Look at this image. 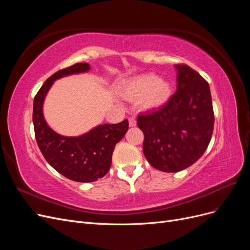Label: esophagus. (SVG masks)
<instances>
[{
    "label": "esophagus",
    "instance_id": "1",
    "mask_svg": "<svg viewBox=\"0 0 250 250\" xmlns=\"http://www.w3.org/2000/svg\"><path fill=\"white\" fill-rule=\"evenodd\" d=\"M128 122H129L130 127H134L135 125H137V120H135L134 117H130L129 119H128Z\"/></svg>",
    "mask_w": 250,
    "mask_h": 250
}]
</instances>
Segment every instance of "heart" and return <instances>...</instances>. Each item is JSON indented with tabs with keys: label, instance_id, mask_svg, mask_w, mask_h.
<instances>
[{
	"label": "heart",
	"instance_id": "obj_1",
	"mask_svg": "<svg viewBox=\"0 0 250 250\" xmlns=\"http://www.w3.org/2000/svg\"><path fill=\"white\" fill-rule=\"evenodd\" d=\"M171 85L157 76L148 73L128 80L121 88V95L128 100H137L142 108H157L167 102L171 97Z\"/></svg>",
	"mask_w": 250,
	"mask_h": 250
}]
</instances>
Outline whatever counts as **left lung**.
Wrapping results in <instances>:
<instances>
[{"mask_svg": "<svg viewBox=\"0 0 250 250\" xmlns=\"http://www.w3.org/2000/svg\"><path fill=\"white\" fill-rule=\"evenodd\" d=\"M175 67L176 92L164 106L138 117L144 154L152 167L163 172H178L197 162L214 130L208 83L185 63Z\"/></svg>", "mask_w": 250, "mask_h": 250, "instance_id": "left-lung-1", "label": "left lung"}]
</instances>
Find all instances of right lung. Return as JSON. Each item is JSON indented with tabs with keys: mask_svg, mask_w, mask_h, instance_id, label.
Listing matches in <instances>:
<instances>
[{
	"mask_svg": "<svg viewBox=\"0 0 250 250\" xmlns=\"http://www.w3.org/2000/svg\"><path fill=\"white\" fill-rule=\"evenodd\" d=\"M88 70V63H75L56 72L44 81L33 101L34 132L41 152L57 172L79 183L96 181L109 171L116 144L128 130V120H124L118 124L99 125L80 137L69 138L53 131L46 123L42 104L53 82Z\"/></svg>",
	"mask_w": 250,
	"mask_h": 250,
	"instance_id": "add662e5",
	"label": "right lung"
}]
</instances>
